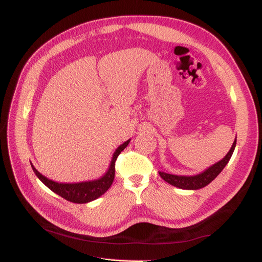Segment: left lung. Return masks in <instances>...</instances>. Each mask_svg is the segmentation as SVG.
<instances>
[{"instance_id":"left-lung-1","label":"left lung","mask_w":262,"mask_h":262,"mask_svg":"<svg viewBox=\"0 0 262 262\" xmlns=\"http://www.w3.org/2000/svg\"><path fill=\"white\" fill-rule=\"evenodd\" d=\"M236 146V139L234 141V143L231 147V149L228 150V153L222 158L221 161L217 163L213 164L210 166L209 168L203 170L200 173H196V175L193 176H181V175H172V173H167L164 171H158L160 172V176L166 181L168 182L169 185L175 186L179 189H185V190H198L201 189L205 186H208L211 181L215 179L219 173L224 169L227 163L231 160V157L233 155V152Z\"/></svg>"}]
</instances>
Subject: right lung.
<instances>
[{"label":"right lung","instance_id":"add662e5","mask_svg":"<svg viewBox=\"0 0 262 262\" xmlns=\"http://www.w3.org/2000/svg\"><path fill=\"white\" fill-rule=\"evenodd\" d=\"M130 141L131 139L125 141L123 144L118 146V148L115 150L112 162H110V165L107 171L105 172V175L95 180L75 182V184H60V182L50 180L46 176L41 175V173L34 167L33 164H31V167H33V170L36 173V176L40 179V181H42L50 190H52L54 193L59 194L60 196L64 198L66 200L73 203H89L91 201L98 199V198L104 194L110 188V186L113 185V181L115 178L116 160L119 156V154H120L126 146H128Z\"/></svg>","mask_w":262,"mask_h":262}]
</instances>
